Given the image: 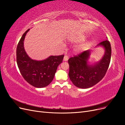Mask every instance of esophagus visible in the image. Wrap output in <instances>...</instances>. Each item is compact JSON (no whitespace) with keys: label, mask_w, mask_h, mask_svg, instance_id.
<instances>
[{"label":"esophagus","mask_w":125,"mask_h":125,"mask_svg":"<svg viewBox=\"0 0 125 125\" xmlns=\"http://www.w3.org/2000/svg\"><path fill=\"white\" fill-rule=\"evenodd\" d=\"M68 59H69V57L68 56L65 55V56H64V57H63V60H64V61L66 62V61H67L68 60Z\"/></svg>","instance_id":"obj_1"}]
</instances>
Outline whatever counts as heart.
Instances as JSON below:
<instances>
[{
  "instance_id": "obj_1",
  "label": "heart",
  "mask_w": 125,
  "mask_h": 125,
  "mask_svg": "<svg viewBox=\"0 0 125 125\" xmlns=\"http://www.w3.org/2000/svg\"><path fill=\"white\" fill-rule=\"evenodd\" d=\"M82 39L80 38H78V39H75L73 40V41L74 42H80L81 41H82ZM88 46V44H82L79 45L78 47H77V48H75V51L78 52H82Z\"/></svg>"
}]
</instances>
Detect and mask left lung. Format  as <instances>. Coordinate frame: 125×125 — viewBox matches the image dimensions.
I'll use <instances>...</instances> for the list:
<instances>
[{
  "label": "left lung",
  "mask_w": 125,
  "mask_h": 125,
  "mask_svg": "<svg viewBox=\"0 0 125 125\" xmlns=\"http://www.w3.org/2000/svg\"><path fill=\"white\" fill-rule=\"evenodd\" d=\"M96 47H102L105 50L103 56L99 62L90 64V50L68 59L69 77L73 83L79 88L88 89L95 85L103 78L108 69L112 53L110 43L106 40Z\"/></svg>",
  "instance_id": "left-lung-1"
}]
</instances>
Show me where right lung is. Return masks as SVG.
Returning a JSON list of instances; mask_svg holds the SVG:
<instances>
[{"label": "right lung", "instance_id": "obj_1", "mask_svg": "<svg viewBox=\"0 0 125 125\" xmlns=\"http://www.w3.org/2000/svg\"><path fill=\"white\" fill-rule=\"evenodd\" d=\"M29 30L23 34L18 44L17 62L21 74L26 82L35 88H44L53 80L64 55L50 56L42 60L31 59L26 54L24 47L25 37Z\"/></svg>", "mask_w": 125, "mask_h": 125}]
</instances>
